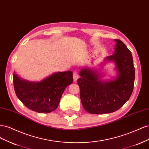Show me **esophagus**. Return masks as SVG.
I'll list each match as a JSON object with an SVG mask.
<instances>
[{
	"mask_svg": "<svg viewBox=\"0 0 149 149\" xmlns=\"http://www.w3.org/2000/svg\"><path fill=\"white\" fill-rule=\"evenodd\" d=\"M73 76L74 81H76L77 79L79 78V75H78V71H74L73 73Z\"/></svg>",
	"mask_w": 149,
	"mask_h": 149,
	"instance_id": "obj_1",
	"label": "esophagus"
}]
</instances>
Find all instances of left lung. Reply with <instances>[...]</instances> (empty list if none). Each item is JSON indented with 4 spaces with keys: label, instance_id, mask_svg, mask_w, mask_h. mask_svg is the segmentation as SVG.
I'll return each instance as SVG.
<instances>
[{
    "label": "left lung",
    "instance_id": "obj_1",
    "mask_svg": "<svg viewBox=\"0 0 149 149\" xmlns=\"http://www.w3.org/2000/svg\"><path fill=\"white\" fill-rule=\"evenodd\" d=\"M114 53L106 58L114 61L118 71V78L102 82L97 74L88 68L80 71L77 80L80 89V98L84 109L89 113H111L118 110L127 102L132 93L135 80V68L132 53L125 45L115 39Z\"/></svg>",
    "mask_w": 149,
    "mask_h": 149
}]
</instances>
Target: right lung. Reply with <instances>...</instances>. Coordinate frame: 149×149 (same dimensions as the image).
I'll list each match as a JSON object with an SVG mask.
<instances>
[{"mask_svg": "<svg viewBox=\"0 0 149 149\" xmlns=\"http://www.w3.org/2000/svg\"><path fill=\"white\" fill-rule=\"evenodd\" d=\"M13 86L18 98L29 109L48 113L59 105L65 88L73 81L71 71L55 73L41 82L33 83L21 79L13 73Z\"/></svg>", "mask_w": 149, "mask_h": 149, "instance_id": "add662e5", "label": "right lung"}]
</instances>
